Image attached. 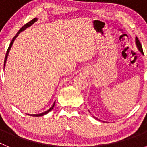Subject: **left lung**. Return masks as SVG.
Segmentation results:
<instances>
[{
  "label": "left lung",
  "mask_w": 147,
  "mask_h": 147,
  "mask_svg": "<svg viewBox=\"0 0 147 147\" xmlns=\"http://www.w3.org/2000/svg\"><path fill=\"white\" fill-rule=\"evenodd\" d=\"M136 46H137L138 49V51H139L142 54H144V52H143V49H142V46H141V42H140V41L138 40V37H136ZM94 117V116H93ZM95 118V117H94ZM96 119H98L97 118H96Z\"/></svg>",
  "instance_id": "left-lung-1"
}]
</instances>
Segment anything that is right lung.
Masks as SVG:
<instances>
[{"instance_id":"add662e5","label":"right lung","mask_w":147,"mask_h":147,"mask_svg":"<svg viewBox=\"0 0 147 147\" xmlns=\"http://www.w3.org/2000/svg\"><path fill=\"white\" fill-rule=\"evenodd\" d=\"M37 18H34L33 20H31V21H29V22H28V23H27L26 24H25V25L23 26L22 27V28H20V29L19 30V31H18V33L16 34V35H15V37H13L12 40H11V42H10L9 46V48H8L7 51H6V57H5V60H4V67H5V65H6V60H7V57H8V55H9V52L10 49H11V45H12L13 42H14V41H15V39H16V37H18V35H19V34H20V32H23V31H24V30H25L26 28H28V27L31 26H32V24H34V23H35V22L37 21ZM54 105H55V102H54V104H53L52 106H51V107L49 109V110H46V111H45V112L42 113H39V114H27V115H32V116H36V117H38V116H42V115H45V114L49 113L50 112L51 110H52L53 108H54Z\"/></svg>"}]
</instances>
